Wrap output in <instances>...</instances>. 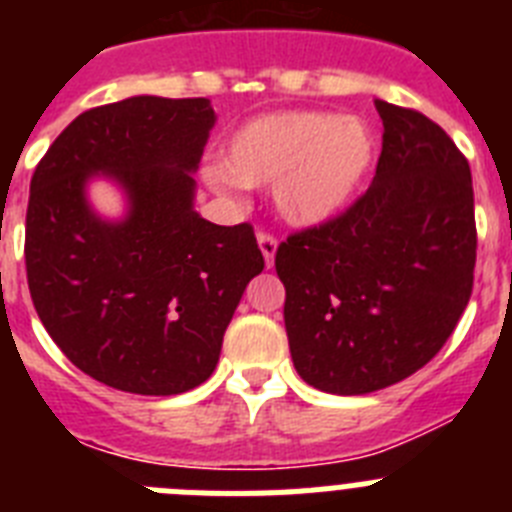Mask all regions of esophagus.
<instances>
[{"instance_id":"obj_1","label":"esophagus","mask_w":512,"mask_h":512,"mask_svg":"<svg viewBox=\"0 0 512 512\" xmlns=\"http://www.w3.org/2000/svg\"><path fill=\"white\" fill-rule=\"evenodd\" d=\"M256 238H259V248L261 253H264L266 269H271V266H274V253H277V238H274L271 233H264V230H261Z\"/></svg>"}]
</instances>
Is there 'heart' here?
<instances>
[{
    "label": "heart",
    "instance_id": "b5f03b06",
    "mask_svg": "<svg viewBox=\"0 0 512 512\" xmlns=\"http://www.w3.org/2000/svg\"><path fill=\"white\" fill-rule=\"evenodd\" d=\"M374 156L377 138L359 117L277 112L246 122L230 138L225 166L207 176L217 189L271 184L284 223L315 228L354 200Z\"/></svg>",
    "mask_w": 512,
    "mask_h": 512
}]
</instances>
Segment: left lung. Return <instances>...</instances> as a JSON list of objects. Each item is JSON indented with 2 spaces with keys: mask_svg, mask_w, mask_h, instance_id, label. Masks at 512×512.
<instances>
[{
  "mask_svg": "<svg viewBox=\"0 0 512 512\" xmlns=\"http://www.w3.org/2000/svg\"><path fill=\"white\" fill-rule=\"evenodd\" d=\"M382 153L372 187L328 223L277 248L284 328L315 390L366 395L423 369L472 297V171L418 110L374 102Z\"/></svg>",
  "mask_w": 512,
  "mask_h": 512,
  "instance_id": "8db88e82",
  "label": "left lung"
}]
</instances>
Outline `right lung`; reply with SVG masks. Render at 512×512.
Returning a JSON list of instances; mask_svg holds the SVG:
<instances>
[{
	"label": "right lung",
	"instance_id": "add662e5",
	"mask_svg": "<svg viewBox=\"0 0 512 512\" xmlns=\"http://www.w3.org/2000/svg\"><path fill=\"white\" fill-rule=\"evenodd\" d=\"M210 99L130 97L81 112L35 166L25 269L40 323L66 359L133 395H182L215 372L243 289L264 269L248 223L194 210ZM107 175L129 197L110 224L86 202Z\"/></svg>",
	"mask_w": 512,
	"mask_h": 512
}]
</instances>
